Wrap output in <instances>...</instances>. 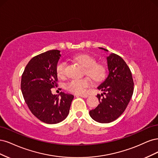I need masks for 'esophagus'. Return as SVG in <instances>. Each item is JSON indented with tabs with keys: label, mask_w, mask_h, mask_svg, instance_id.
Here are the masks:
<instances>
[{
	"label": "esophagus",
	"mask_w": 158,
	"mask_h": 158,
	"mask_svg": "<svg viewBox=\"0 0 158 158\" xmlns=\"http://www.w3.org/2000/svg\"><path fill=\"white\" fill-rule=\"evenodd\" d=\"M79 96H80V97H82V98H87L88 96H89V95H87V94H79V95H78Z\"/></svg>",
	"instance_id": "34e87169"
}]
</instances>
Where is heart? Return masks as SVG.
I'll return each instance as SVG.
<instances>
[{"label": "heart", "mask_w": 158, "mask_h": 158, "mask_svg": "<svg viewBox=\"0 0 158 158\" xmlns=\"http://www.w3.org/2000/svg\"><path fill=\"white\" fill-rule=\"evenodd\" d=\"M75 62L85 68V73L91 79L98 82L102 80L106 75L104 66L100 64H96L95 59L87 54H80L73 58ZM65 62L60 61L57 64L56 73L58 77H63L65 73ZM90 85V81L89 79H74L70 80L66 84V89L70 92L75 94H83L86 89Z\"/></svg>", "instance_id": "1"}]
</instances>
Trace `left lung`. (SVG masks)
Masks as SVG:
<instances>
[{
	"label": "left lung",
	"mask_w": 158,
	"mask_h": 158,
	"mask_svg": "<svg viewBox=\"0 0 158 158\" xmlns=\"http://www.w3.org/2000/svg\"><path fill=\"white\" fill-rule=\"evenodd\" d=\"M105 52L104 48L98 47ZM108 75L97 89L102 91L100 104L89 111L90 116L101 123H108L118 119L124 112L133 94V79L131 70L123 59L114 53L106 57Z\"/></svg>",
	"instance_id": "8db88e82"
}]
</instances>
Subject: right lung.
<instances>
[{"mask_svg":"<svg viewBox=\"0 0 158 158\" xmlns=\"http://www.w3.org/2000/svg\"><path fill=\"white\" fill-rule=\"evenodd\" d=\"M58 50H48L33 57L25 67L21 81L24 100L31 113L45 123L56 124L67 118L74 96L61 92L52 94L58 81Z\"/></svg>","mask_w":158,"mask_h":158,"instance_id":"1","label":"right lung"}]
</instances>
